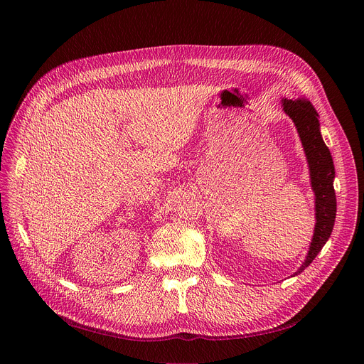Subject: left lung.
Segmentation results:
<instances>
[{
  "mask_svg": "<svg viewBox=\"0 0 364 364\" xmlns=\"http://www.w3.org/2000/svg\"><path fill=\"white\" fill-rule=\"evenodd\" d=\"M282 108L284 112L294 121L298 135L301 138L309 167L311 187H313L316 194L317 223L314 229V236L313 242L309 245V250L304 264L292 275L295 277L314 261L333 232L337 212L336 191L333 186L336 171L330 149L324 144L320 132L318 114L314 107L311 105V102L305 97H298L295 100L282 99Z\"/></svg>",
  "mask_w": 364,
  "mask_h": 364,
  "instance_id": "left-lung-1",
  "label": "left lung"
}]
</instances>
